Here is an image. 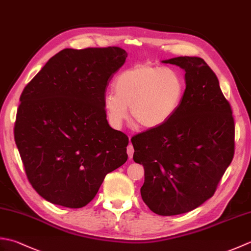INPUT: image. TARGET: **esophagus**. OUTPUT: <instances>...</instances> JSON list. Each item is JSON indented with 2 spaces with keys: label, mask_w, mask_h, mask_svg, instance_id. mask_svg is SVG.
Wrapping results in <instances>:
<instances>
[{
  "label": "esophagus",
  "mask_w": 251,
  "mask_h": 251,
  "mask_svg": "<svg viewBox=\"0 0 251 251\" xmlns=\"http://www.w3.org/2000/svg\"><path fill=\"white\" fill-rule=\"evenodd\" d=\"M130 139H131V137H129V141H130ZM127 154H128L129 158H131L132 155H134V147H132L131 142H129V146L127 147Z\"/></svg>",
  "instance_id": "34e87169"
}]
</instances>
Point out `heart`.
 I'll return each instance as SVG.
<instances>
[{"instance_id":"obj_1","label":"heart","mask_w":251,"mask_h":251,"mask_svg":"<svg viewBox=\"0 0 251 251\" xmlns=\"http://www.w3.org/2000/svg\"><path fill=\"white\" fill-rule=\"evenodd\" d=\"M114 92L103 97L109 124L120 129L130 114L143 128H157L177 113L185 93L182 74L174 68L137 65L122 71L114 81Z\"/></svg>"}]
</instances>
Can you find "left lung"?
I'll return each instance as SVG.
<instances>
[{
  "mask_svg": "<svg viewBox=\"0 0 251 251\" xmlns=\"http://www.w3.org/2000/svg\"><path fill=\"white\" fill-rule=\"evenodd\" d=\"M164 63L185 71V93L172 120L131 138L134 161L145 168L141 197L159 216H176L215 194L234 156L235 125L219 81L200 57Z\"/></svg>",
  "mask_w": 251,
  "mask_h": 251,
  "instance_id": "1",
  "label": "left lung"
}]
</instances>
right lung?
<instances>
[{
    "mask_svg": "<svg viewBox=\"0 0 251 251\" xmlns=\"http://www.w3.org/2000/svg\"><path fill=\"white\" fill-rule=\"evenodd\" d=\"M126 57L115 46L62 50L21 94L15 142L29 182L51 204L86 206L106 174L127 161L128 137L110 127L103 108Z\"/></svg>",
    "mask_w": 251,
    "mask_h": 251,
    "instance_id": "1",
    "label": "right lung"
}]
</instances>
